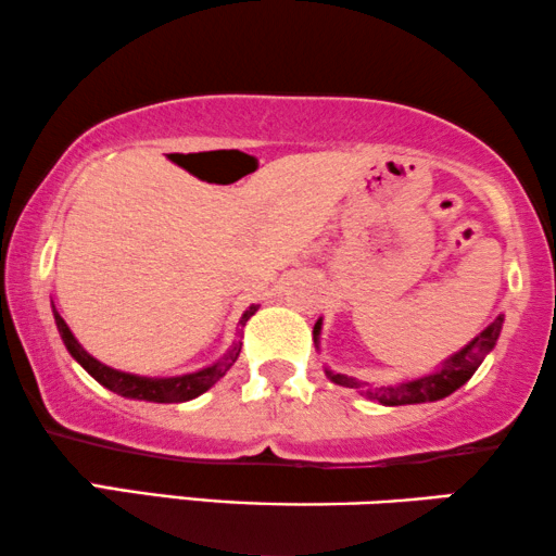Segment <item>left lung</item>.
Here are the masks:
<instances>
[{"mask_svg": "<svg viewBox=\"0 0 556 556\" xmlns=\"http://www.w3.org/2000/svg\"><path fill=\"white\" fill-rule=\"evenodd\" d=\"M501 329H503V314L493 324H488V327L482 329L470 344H465L457 355L444 359V365L439 367V370H434L431 375H424V378L406 380V383H399V386L372 388L367 383H359V380H355V378H348V375L329 370V367L324 372H327V378L331 380V383L344 386V388H357V391L367 395V399L383 403V406H408V403L439 401V399H446V395L457 391V388H463L467 380L472 378L475 370H478L488 352L495 348V342H498ZM319 334H321V319L316 321V327H314L316 350H319Z\"/></svg>", "mask_w": 556, "mask_h": 556, "instance_id": "left-lung-1", "label": "left lung"}]
</instances>
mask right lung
Returning a JSON list of instances; mask_svg holds the SVG:
<instances>
[{"mask_svg": "<svg viewBox=\"0 0 556 556\" xmlns=\"http://www.w3.org/2000/svg\"><path fill=\"white\" fill-rule=\"evenodd\" d=\"M257 312V306L252 304L248 312L242 314L240 324L244 327V321L250 319L252 314ZM53 316H55V327L61 331V340L66 344V350L71 352V357L76 359L78 365L84 367L86 372L91 375L97 383H102L104 388H110L112 393L125 395V399H137V401H153V403H184L197 399V395L206 393L216 380L225 378V372L235 365V359L240 357L242 342H235V348L227 352L219 363L204 367L199 372H189V375H178V378H142V375H132V372H122L114 370V367H106L104 363H99L97 357H91L86 352L74 334H71L68 324L63 321V316L55 312L53 306Z\"/></svg>", "mask_w": 556, "mask_h": 556, "instance_id": "add662e5", "label": "right lung"}]
</instances>
